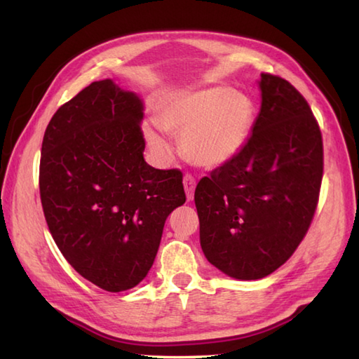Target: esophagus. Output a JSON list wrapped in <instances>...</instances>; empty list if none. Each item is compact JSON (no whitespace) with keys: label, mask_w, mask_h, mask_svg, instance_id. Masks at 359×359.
Returning a JSON list of instances; mask_svg holds the SVG:
<instances>
[{"label":"esophagus","mask_w":359,"mask_h":359,"mask_svg":"<svg viewBox=\"0 0 359 359\" xmlns=\"http://www.w3.org/2000/svg\"><path fill=\"white\" fill-rule=\"evenodd\" d=\"M184 188H185V193H187V199L188 201H193L194 197V188H196V180L193 175L187 174L184 177Z\"/></svg>","instance_id":"esophagus-1"}]
</instances>
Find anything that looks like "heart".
I'll list each match as a JSON object with an SVG mask.
<instances>
[{
    "label": "heart",
    "mask_w": 359,
    "mask_h": 359,
    "mask_svg": "<svg viewBox=\"0 0 359 359\" xmlns=\"http://www.w3.org/2000/svg\"><path fill=\"white\" fill-rule=\"evenodd\" d=\"M255 111V103L245 93L210 86L174 95L160 108L157 123L168 133L180 134V151L187 160L215 170L230 163L245 147ZM159 128L144 123L143 135L152 156L165 162L172 148Z\"/></svg>",
    "instance_id": "1"
}]
</instances>
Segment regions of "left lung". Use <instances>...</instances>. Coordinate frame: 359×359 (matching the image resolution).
I'll return each mask as SVG.
<instances>
[{
    "instance_id": "8db88e82",
    "label": "left lung",
    "mask_w": 359,
    "mask_h": 359,
    "mask_svg": "<svg viewBox=\"0 0 359 359\" xmlns=\"http://www.w3.org/2000/svg\"><path fill=\"white\" fill-rule=\"evenodd\" d=\"M257 83L261 111L247 144L194 193L205 257L241 280L269 276L294 253L323 180V137L306 98L270 74Z\"/></svg>"
}]
</instances>
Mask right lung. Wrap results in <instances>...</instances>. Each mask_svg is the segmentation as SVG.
Returning <instances> with one entry per match:
<instances>
[{"mask_svg": "<svg viewBox=\"0 0 359 359\" xmlns=\"http://www.w3.org/2000/svg\"><path fill=\"white\" fill-rule=\"evenodd\" d=\"M143 109L112 79L94 81L53 114L41 147L52 238L75 271L112 293L147 278L166 217L187 201L180 171L144 162Z\"/></svg>", "mask_w": 359, "mask_h": 359, "instance_id": "obj_1", "label": "right lung"}]
</instances>
